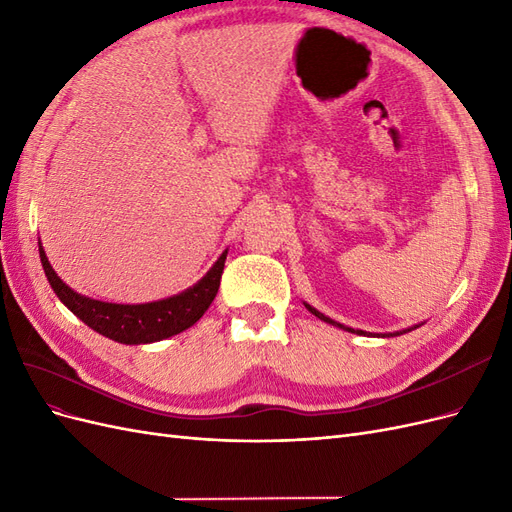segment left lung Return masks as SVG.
Wrapping results in <instances>:
<instances>
[{"label": "left lung", "instance_id": "left-lung-1", "mask_svg": "<svg viewBox=\"0 0 512 512\" xmlns=\"http://www.w3.org/2000/svg\"><path fill=\"white\" fill-rule=\"evenodd\" d=\"M305 307L309 309V312H312L314 316H318L320 320H324V322H329V324H333V327H339V329H344V331H348V333H356V335H367L365 331H359V329H350V327H344V324H339V322H335V320H331V318H327L324 314H320L316 307H312V305H307L305 303ZM418 327V324H416ZM416 327H412V329H416ZM412 329H404V331H397V333H384L382 337H395V335H404V333H408V331H412Z\"/></svg>", "mask_w": 512, "mask_h": 512}]
</instances>
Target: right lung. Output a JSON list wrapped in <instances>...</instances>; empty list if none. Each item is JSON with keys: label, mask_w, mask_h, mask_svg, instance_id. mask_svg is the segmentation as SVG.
<instances>
[{"label": "right lung", "mask_w": 512, "mask_h": 512, "mask_svg": "<svg viewBox=\"0 0 512 512\" xmlns=\"http://www.w3.org/2000/svg\"><path fill=\"white\" fill-rule=\"evenodd\" d=\"M38 250L46 280H49L59 301L64 303L76 318H81L89 329L113 339V342L130 346L160 342V339L173 337L185 329H190L196 320L203 318V314L213 303L215 294H218L228 254V250L222 252V256L215 260V265L207 271L203 280L196 282L192 288L175 294V297L141 305H121L96 301L74 292L70 286L59 280V275L51 267L40 241Z\"/></svg>", "instance_id": "obj_1"}]
</instances>
